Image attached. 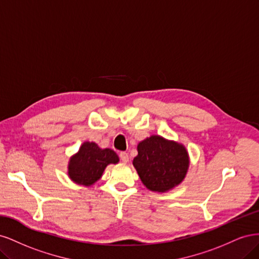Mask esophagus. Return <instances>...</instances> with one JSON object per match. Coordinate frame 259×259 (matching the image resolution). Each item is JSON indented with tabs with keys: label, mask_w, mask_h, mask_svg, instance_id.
<instances>
[{
	"label": "esophagus",
	"mask_w": 259,
	"mask_h": 259,
	"mask_svg": "<svg viewBox=\"0 0 259 259\" xmlns=\"http://www.w3.org/2000/svg\"><path fill=\"white\" fill-rule=\"evenodd\" d=\"M120 159L124 162V163H127L128 162V153L127 152H121L120 153Z\"/></svg>",
	"instance_id": "34e87169"
}]
</instances>
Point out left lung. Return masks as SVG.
<instances>
[{"label": "left lung", "mask_w": 259, "mask_h": 259, "mask_svg": "<svg viewBox=\"0 0 259 259\" xmlns=\"http://www.w3.org/2000/svg\"><path fill=\"white\" fill-rule=\"evenodd\" d=\"M133 165L149 190L166 192L183 182L189 167L184 145L152 135L137 146Z\"/></svg>", "instance_id": "1"}]
</instances>
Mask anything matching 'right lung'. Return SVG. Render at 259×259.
<instances>
[{"mask_svg":"<svg viewBox=\"0 0 259 259\" xmlns=\"http://www.w3.org/2000/svg\"><path fill=\"white\" fill-rule=\"evenodd\" d=\"M117 162L119 156L111 149H101L95 143L85 142L70 158L68 175L74 183L89 187L100 179L107 165Z\"/></svg>","mask_w":259,"mask_h":259,"instance_id":"right-lung-1","label":"right lung"}]
</instances>
